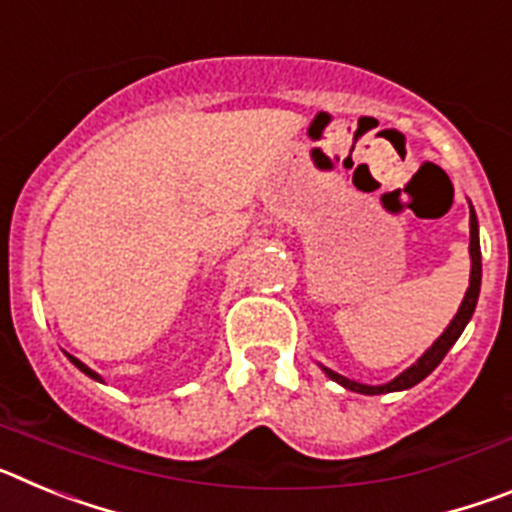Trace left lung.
<instances>
[{
  "mask_svg": "<svg viewBox=\"0 0 512 512\" xmlns=\"http://www.w3.org/2000/svg\"><path fill=\"white\" fill-rule=\"evenodd\" d=\"M469 259H472V271H469V287H467V295L461 300L459 310L456 315L451 318V323L446 325L441 336L433 341V346L415 361L413 366H408L405 372L397 374L395 379H390L387 384H361L356 379H348L343 374L333 372L328 366L318 364L325 374H328L333 382H338L341 387L351 392H359V395H387V392H402V390H410L415 387L418 382H423L428 374L436 369L438 364L443 361V356L449 354V348L459 341V336L464 333L467 323L472 320L474 315V307H477L479 300V287H482V251H479V223H477V212H474L472 202H469Z\"/></svg>",
  "mask_w": 512,
  "mask_h": 512,
  "instance_id": "8db88e82",
  "label": "left lung"
}]
</instances>
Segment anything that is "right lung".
I'll return each instance as SVG.
<instances>
[{
  "label": "right lung",
  "instance_id": "right-lung-1",
  "mask_svg": "<svg viewBox=\"0 0 512 512\" xmlns=\"http://www.w3.org/2000/svg\"><path fill=\"white\" fill-rule=\"evenodd\" d=\"M66 356H69V361L76 366V369H79V372H84V374H87V377H92L94 382H102V377H99V374L94 372V369H89L87 364H81V361L76 359V356H71V354H66Z\"/></svg>",
  "mask_w": 512,
  "mask_h": 512
}]
</instances>
